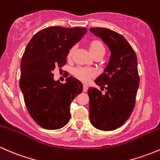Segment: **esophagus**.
Listing matches in <instances>:
<instances>
[{"label": "esophagus", "instance_id": "obj_1", "mask_svg": "<svg viewBox=\"0 0 160 160\" xmlns=\"http://www.w3.org/2000/svg\"><path fill=\"white\" fill-rule=\"evenodd\" d=\"M87 91H88V86H87V85H83V92H86Z\"/></svg>", "mask_w": 160, "mask_h": 160}]
</instances>
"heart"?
I'll list each match as a JSON object with an SVG mask.
<instances>
[{
    "label": "heart",
    "mask_w": 160,
    "mask_h": 160,
    "mask_svg": "<svg viewBox=\"0 0 160 160\" xmlns=\"http://www.w3.org/2000/svg\"><path fill=\"white\" fill-rule=\"evenodd\" d=\"M88 48L90 52L92 53L95 59H98L105 55L106 48L104 44L100 39H94L91 40L88 42ZM75 47H72L68 51L67 57L68 59H71L73 56ZM73 75L78 80L82 81V82L87 83L92 78L96 76V72L94 69L88 68H83V67H78L73 70Z\"/></svg>",
    "instance_id": "b5f03b06"
}]
</instances>
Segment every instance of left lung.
<instances>
[{
	"instance_id": "left-lung-1",
	"label": "left lung",
	"mask_w": 160,
	"mask_h": 160,
	"mask_svg": "<svg viewBox=\"0 0 160 160\" xmlns=\"http://www.w3.org/2000/svg\"><path fill=\"white\" fill-rule=\"evenodd\" d=\"M90 31L102 39L111 51L104 72L94 82L106 89L105 94L94 88L88 91L89 118L95 128L104 131L120 128L134 108L140 84L135 51L118 32L107 28L93 27Z\"/></svg>"
}]
</instances>
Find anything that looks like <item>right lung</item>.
Returning a JSON list of instances; mask_svg holds the SVG:
<instances>
[{"label":"right lung","instance_id":"add662e5","mask_svg":"<svg viewBox=\"0 0 160 160\" xmlns=\"http://www.w3.org/2000/svg\"><path fill=\"white\" fill-rule=\"evenodd\" d=\"M86 32L83 27H47L37 32L26 47L19 85L29 114L42 128L57 130L69 121L70 104L83 85L72 76L65 84L55 82L52 72L66 64L69 49Z\"/></svg>","mask_w":160,"mask_h":160}]
</instances>
